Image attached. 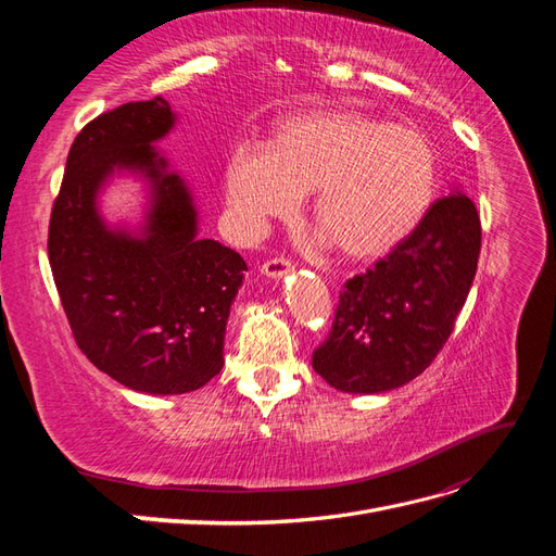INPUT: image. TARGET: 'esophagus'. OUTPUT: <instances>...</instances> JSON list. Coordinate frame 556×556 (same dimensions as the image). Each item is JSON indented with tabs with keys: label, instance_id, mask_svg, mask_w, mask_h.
Returning a JSON list of instances; mask_svg holds the SVG:
<instances>
[{
	"label": "esophagus",
	"instance_id": "34e87169",
	"mask_svg": "<svg viewBox=\"0 0 556 556\" xmlns=\"http://www.w3.org/2000/svg\"><path fill=\"white\" fill-rule=\"evenodd\" d=\"M292 268V260L290 257H271V260H266L264 264H262V274L264 276H268V278H280V276H285Z\"/></svg>",
	"mask_w": 556,
	"mask_h": 556
}]
</instances>
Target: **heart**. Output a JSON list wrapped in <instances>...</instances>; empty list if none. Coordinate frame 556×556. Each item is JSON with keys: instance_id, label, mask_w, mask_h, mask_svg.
<instances>
[{"instance_id": "b5f03b06", "label": "heart", "mask_w": 556, "mask_h": 556, "mask_svg": "<svg viewBox=\"0 0 556 556\" xmlns=\"http://www.w3.org/2000/svg\"><path fill=\"white\" fill-rule=\"evenodd\" d=\"M350 257L382 255L422 223L435 192V153L422 131L350 111L288 117L262 146H237L227 199L243 229L260 233L299 211Z\"/></svg>"}]
</instances>
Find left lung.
Wrapping results in <instances>:
<instances>
[{"mask_svg":"<svg viewBox=\"0 0 556 556\" xmlns=\"http://www.w3.org/2000/svg\"><path fill=\"white\" fill-rule=\"evenodd\" d=\"M480 217L464 192L433 201L406 239L345 280L315 374L350 394H378L417 378L457 323L476 278Z\"/></svg>","mask_w":556,"mask_h":556,"instance_id":"8db88e82","label":"left lung"}]
</instances>
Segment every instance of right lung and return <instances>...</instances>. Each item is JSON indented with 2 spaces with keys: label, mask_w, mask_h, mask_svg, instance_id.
Returning a JSON list of instances; mask_svg holds the SVG:
<instances>
[{
  "label": "right lung",
  "mask_w": 556,
  "mask_h": 556,
  "mask_svg": "<svg viewBox=\"0 0 556 556\" xmlns=\"http://www.w3.org/2000/svg\"><path fill=\"white\" fill-rule=\"evenodd\" d=\"M174 127L162 97L97 115L78 131L48 225V260L76 345L99 371L146 394H185L225 364V327L248 266L237 250L197 239L188 188L153 141ZM113 168L154 180L141 240L109 230L96 190Z\"/></svg>",
  "instance_id": "add662e5"
}]
</instances>
